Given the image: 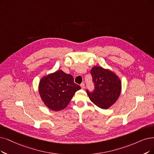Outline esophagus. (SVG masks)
I'll use <instances>...</instances> for the list:
<instances>
[{
  "instance_id": "obj_1",
  "label": "esophagus",
  "mask_w": 154,
  "mask_h": 154,
  "mask_svg": "<svg viewBox=\"0 0 154 154\" xmlns=\"http://www.w3.org/2000/svg\"><path fill=\"white\" fill-rule=\"evenodd\" d=\"M80 86H81V87H82V89H84V88H85V84H84V83H82L80 85Z\"/></svg>"
}]
</instances>
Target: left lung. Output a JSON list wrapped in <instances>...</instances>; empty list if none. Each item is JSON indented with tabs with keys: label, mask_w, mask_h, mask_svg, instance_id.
Segmentation results:
<instances>
[{
	"label": "left lung",
	"mask_w": 154,
	"mask_h": 154,
	"mask_svg": "<svg viewBox=\"0 0 154 154\" xmlns=\"http://www.w3.org/2000/svg\"><path fill=\"white\" fill-rule=\"evenodd\" d=\"M90 73L95 88L93 91L87 90L90 99L98 107L108 109L116 102L120 95V79L114 72L102 67H92Z\"/></svg>",
	"instance_id": "obj_1"
}]
</instances>
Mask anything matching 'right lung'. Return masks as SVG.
Masks as SVG:
<instances>
[{
	"instance_id": "add662e5",
	"label": "right lung",
	"mask_w": 154,
	"mask_h": 154,
	"mask_svg": "<svg viewBox=\"0 0 154 154\" xmlns=\"http://www.w3.org/2000/svg\"><path fill=\"white\" fill-rule=\"evenodd\" d=\"M81 88L72 75L59 70L43 78L39 84L42 101L49 109L58 111L67 107L75 92Z\"/></svg>"
}]
</instances>
